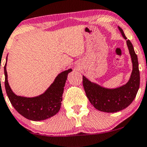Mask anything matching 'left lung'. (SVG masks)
I'll use <instances>...</instances> for the list:
<instances>
[{
  "label": "left lung",
  "instance_id": "8db88e82",
  "mask_svg": "<svg viewBox=\"0 0 147 147\" xmlns=\"http://www.w3.org/2000/svg\"><path fill=\"white\" fill-rule=\"evenodd\" d=\"M123 38L127 40L122 29L118 27ZM132 63V72L129 81L124 85L114 89L105 88L89 80L83 75V87L86 95L94 108L101 112H117L127 108L137 94L140 83L137 55L129 40H127Z\"/></svg>",
  "mask_w": 147,
  "mask_h": 147
}]
</instances>
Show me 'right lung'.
I'll list each match as a JSON object with an SVG mask.
<instances>
[{
    "mask_svg": "<svg viewBox=\"0 0 147 147\" xmlns=\"http://www.w3.org/2000/svg\"><path fill=\"white\" fill-rule=\"evenodd\" d=\"M6 63L7 57L4 66L5 90L10 103L19 114L32 121H41L54 116L59 112L67 75L72 72V69L59 74L42 94L34 97H25L16 95L12 91L8 81Z\"/></svg>",
    "mask_w": 147,
    "mask_h": 147,
    "instance_id": "obj_1",
    "label": "right lung"
}]
</instances>
